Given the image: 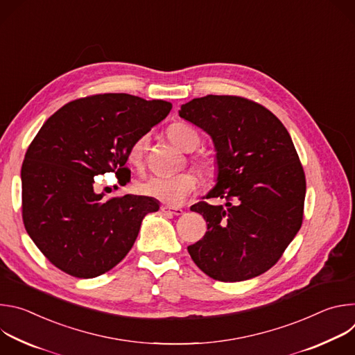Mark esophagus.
<instances>
[{
	"instance_id": "34e87169",
	"label": "esophagus",
	"mask_w": 355,
	"mask_h": 355,
	"mask_svg": "<svg viewBox=\"0 0 355 355\" xmlns=\"http://www.w3.org/2000/svg\"><path fill=\"white\" fill-rule=\"evenodd\" d=\"M162 211L163 212H168V214H173L175 216H180L184 214V211L181 208H175V207H168V205H163L162 207Z\"/></svg>"
}]
</instances>
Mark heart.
Masks as SVG:
<instances>
[{"mask_svg":"<svg viewBox=\"0 0 355 355\" xmlns=\"http://www.w3.org/2000/svg\"><path fill=\"white\" fill-rule=\"evenodd\" d=\"M167 135L170 140L177 144L184 151H193L199 143L200 137L196 129H193L188 123H173ZM148 146V135L139 136L129 147L128 159L132 164L139 166L146 155V150ZM196 171L202 175L205 181H214L219 174V166L218 162L209 156H198L192 160ZM198 187V178L193 173L185 171L182 174L174 175V177H151L146 181L140 182L137 185V189L140 193L156 198L167 205L177 207L195 192Z\"/></svg>","mask_w":355,"mask_h":355,"instance_id":"1","label":"heart"}]
</instances>
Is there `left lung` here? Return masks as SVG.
<instances>
[{
    "label": "left lung",
    "instance_id": "8db88e82",
    "mask_svg": "<svg viewBox=\"0 0 355 355\" xmlns=\"http://www.w3.org/2000/svg\"><path fill=\"white\" fill-rule=\"evenodd\" d=\"M180 116L211 135L218 182L191 211L208 232L188 245L193 263L216 281L236 282L268 271L284 254L303 220L306 180L282 122L254 101L207 95L181 105Z\"/></svg>",
    "mask_w": 355,
    "mask_h": 355
}]
</instances>
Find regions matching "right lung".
I'll return each instance as SVG.
<instances>
[{"mask_svg": "<svg viewBox=\"0 0 355 355\" xmlns=\"http://www.w3.org/2000/svg\"><path fill=\"white\" fill-rule=\"evenodd\" d=\"M171 108L162 99L96 94L71 101L43 123L22 163V219L55 267L94 278L125 259L159 202L130 193L105 198L94 191V175L115 173L126 185L130 144Z\"/></svg>", "mask_w": 355, "mask_h": 355, "instance_id": "obj_1", "label": "right lung"}]
</instances>
